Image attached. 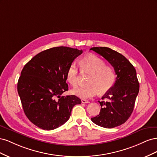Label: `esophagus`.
<instances>
[{
	"instance_id": "esophagus-1",
	"label": "esophagus",
	"mask_w": 157,
	"mask_h": 157,
	"mask_svg": "<svg viewBox=\"0 0 157 157\" xmlns=\"http://www.w3.org/2000/svg\"><path fill=\"white\" fill-rule=\"evenodd\" d=\"M81 102H82V103H90V101H89L86 100V99H81Z\"/></svg>"
}]
</instances>
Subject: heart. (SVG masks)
I'll use <instances>...</instances> for the list:
<instances>
[{"mask_svg": "<svg viewBox=\"0 0 157 157\" xmlns=\"http://www.w3.org/2000/svg\"><path fill=\"white\" fill-rule=\"evenodd\" d=\"M80 69L84 73H90L87 86L77 87L72 90L76 96L82 99L92 98L100 92L105 94L111 90L116 80L115 71L95 55L85 56L80 63ZM67 80L73 86L77 85L78 69L75 63H72L66 73Z\"/></svg>", "mask_w": 157, "mask_h": 157, "instance_id": "heart-1", "label": "heart"}]
</instances>
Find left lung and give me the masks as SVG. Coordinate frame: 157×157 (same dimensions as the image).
I'll return each mask as SVG.
<instances>
[{"label":"left lung","instance_id":"1","mask_svg":"<svg viewBox=\"0 0 157 157\" xmlns=\"http://www.w3.org/2000/svg\"><path fill=\"white\" fill-rule=\"evenodd\" d=\"M90 50L107 60L117 75L113 86L101 98L108 101H98L101 105L100 112L91 120L103 128L118 126L129 118L134 110L140 90L136 71L124 56L107 47H93Z\"/></svg>","mask_w":157,"mask_h":157}]
</instances>
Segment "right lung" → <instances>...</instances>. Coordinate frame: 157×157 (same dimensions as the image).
<instances>
[{
	"instance_id": "obj_1",
	"label": "right lung",
	"mask_w": 157,
	"mask_h": 157,
	"mask_svg": "<svg viewBox=\"0 0 157 157\" xmlns=\"http://www.w3.org/2000/svg\"><path fill=\"white\" fill-rule=\"evenodd\" d=\"M82 50L66 46L42 51L27 63L17 82V92L25 115L41 129L52 130L67 122L73 107L81 103L68 90L66 73Z\"/></svg>"
}]
</instances>
